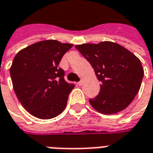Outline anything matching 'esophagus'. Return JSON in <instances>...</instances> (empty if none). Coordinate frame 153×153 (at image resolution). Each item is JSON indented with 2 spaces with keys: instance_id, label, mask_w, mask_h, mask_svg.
<instances>
[{
  "instance_id": "obj_1",
  "label": "esophagus",
  "mask_w": 153,
  "mask_h": 153,
  "mask_svg": "<svg viewBox=\"0 0 153 153\" xmlns=\"http://www.w3.org/2000/svg\"><path fill=\"white\" fill-rule=\"evenodd\" d=\"M83 80H80L79 82H78V83H77V84H78V85H79V86H82V85H83Z\"/></svg>"
}]
</instances>
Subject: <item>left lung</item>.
Listing matches in <instances>:
<instances>
[{
	"label": "left lung",
	"instance_id": "left-lung-1",
	"mask_svg": "<svg viewBox=\"0 0 153 153\" xmlns=\"http://www.w3.org/2000/svg\"><path fill=\"white\" fill-rule=\"evenodd\" d=\"M75 48L91 64L102 83L99 94L89 99L91 106L105 115L125 110L141 86L144 72L140 60L112 42L76 45Z\"/></svg>",
	"mask_w": 153,
	"mask_h": 153
}]
</instances>
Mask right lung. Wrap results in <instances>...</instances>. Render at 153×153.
Wrapping results in <instances>:
<instances>
[{"mask_svg": "<svg viewBox=\"0 0 153 153\" xmlns=\"http://www.w3.org/2000/svg\"><path fill=\"white\" fill-rule=\"evenodd\" d=\"M73 44L41 41L19 51L10 70L15 93L25 109L39 119H51L63 111L74 88L58 66Z\"/></svg>", "mask_w": 153, "mask_h": 153, "instance_id": "right-lung-1", "label": "right lung"}]
</instances>
